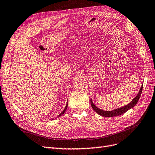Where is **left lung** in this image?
Returning a JSON list of instances; mask_svg holds the SVG:
<instances>
[{
    "label": "left lung",
    "mask_w": 155,
    "mask_h": 155,
    "mask_svg": "<svg viewBox=\"0 0 155 155\" xmlns=\"http://www.w3.org/2000/svg\"><path fill=\"white\" fill-rule=\"evenodd\" d=\"M142 90H143V85L141 87V89H139V91L138 93V94L137 95V96L135 97L134 99L132 100L130 103L126 105V106H124L122 108H117L116 110H112V111H104L101 110V109L99 108L98 107H97L95 104H93L92 100L91 99V107L93 108V109L94 110H95L98 114H99L102 116H104V117H113V116H120V115H122L123 114H124L126 112H127L128 110H130V109L133 108L135 104L137 103V102L139 99V98L141 97V92H142Z\"/></svg>",
    "instance_id": "obj_1"
}]
</instances>
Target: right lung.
Segmentation results:
<instances>
[{
  "label": "right lung",
  "mask_w": 155,
  "mask_h": 155,
  "mask_svg": "<svg viewBox=\"0 0 155 155\" xmlns=\"http://www.w3.org/2000/svg\"><path fill=\"white\" fill-rule=\"evenodd\" d=\"M67 108H68V102H67V104H66V107H65V108L64 109V110L61 112V113H60V114L57 116L58 117H58H60V116H62V114H64V112H66V109H67Z\"/></svg>",
  "instance_id": "add662e5"
}]
</instances>
